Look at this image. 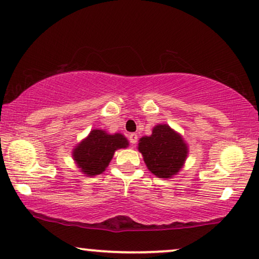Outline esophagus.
<instances>
[{
	"label": "esophagus",
	"mask_w": 259,
	"mask_h": 259,
	"mask_svg": "<svg viewBox=\"0 0 259 259\" xmlns=\"http://www.w3.org/2000/svg\"><path fill=\"white\" fill-rule=\"evenodd\" d=\"M128 139H130V143L134 145V144H137V141H138V136L136 133H131L128 136Z\"/></svg>",
	"instance_id": "1"
}]
</instances>
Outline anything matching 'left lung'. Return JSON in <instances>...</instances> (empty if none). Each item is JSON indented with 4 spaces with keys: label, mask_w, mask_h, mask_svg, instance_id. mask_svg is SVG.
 I'll return each mask as SVG.
<instances>
[{
    "label": "left lung",
    "mask_w": 259,
    "mask_h": 259,
    "mask_svg": "<svg viewBox=\"0 0 259 259\" xmlns=\"http://www.w3.org/2000/svg\"><path fill=\"white\" fill-rule=\"evenodd\" d=\"M138 150L147 168L158 178H171L184 166L189 148L183 137L168 125H157L150 137L139 140Z\"/></svg>",
    "instance_id": "8db88e82"
}]
</instances>
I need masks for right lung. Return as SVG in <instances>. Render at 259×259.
<instances>
[{
	"mask_svg": "<svg viewBox=\"0 0 259 259\" xmlns=\"http://www.w3.org/2000/svg\"><path fill=\"white\" fill-rule=\"evenodd\" d=\"M128 146L122 134H108L104 130H93L73 150V159L81 172L88 177L102 173L111 162L114 152Z\"/></svg>",
	"mask_w": 259,
	"mask_h": 259,
	"instance_id": "right-lung-1",
	"label": "right lung"
}]
</instances>
